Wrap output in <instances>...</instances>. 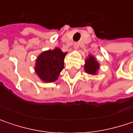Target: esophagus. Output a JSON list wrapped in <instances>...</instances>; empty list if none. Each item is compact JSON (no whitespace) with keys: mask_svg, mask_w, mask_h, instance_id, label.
<instances>
[{"mask_svg":"<svg viewBox=\"0 0 133 133\" xmlns=\"http://www.w3.org/2000/svg\"><path fill=\"white\" fill-rule=\"evenodd\" d=\"M78 48H79V43H74V50H77Z\"/></svg>","mask_w":133,"mask_h":133,"instance_id":"1","label":"esophagus"}]
</instances>
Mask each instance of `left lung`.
Instances as JSON below:
<instances>
[{"label":"left lung","instance_id":"left-lung-1","mask_svg":"<svg viewBox=\"0 0 133 133\" xmlns=\"http://www.w3.org/2000/svg\"><path fill=\"white\" fill-rule=\"evenodd\" d=\"M100 69V64L96 60V58L92 55H89L85 61L84 70L85 71L91 75H97Z\"/></svg>","mask_w":133,"mask_h":133}]
</instances>
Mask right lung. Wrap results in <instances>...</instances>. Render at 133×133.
Returning a JSON list of instances; mask_svg holds the SVG:
<instances>
[{
    "label": "right lung",
    "mask_w": 133,
    "mask_h": 133,
    "mask_svg": "<svg viewBox=\"0 0 133 133\" xmlns=\"http://www.w3.org/2000/svg\"><path fill=\"white\" fill-rule=\"evenodd\" d=\"M67 53L59 48L42 52L36 59L35 72L44 83H52L58 79L64 68V59Z\"/></svg>",
    "instance_id": "add662e5"
}]
</instances>
